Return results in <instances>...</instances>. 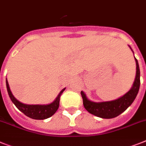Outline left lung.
Masks as SVG:
<instances>
[{"instance_id": "1", "label": "left lung", "mask_w": 146, "mask_h": 146, "mask_svg": "<svg viewBox=\"0 0 146 146\" xmlns=\"http://www.w3.org/2000/svg\"><path fill=\"white\" fill-rule=\"evenodd\" d=\"M135 61L136 65H137L135 80H134L131 89L122 97L110 102H94L88 100L84 92L81 91V95L83 100V105H84V108L86 109L88 112L98 117L104 119H111L121 114L131 105L137 95L139 89V84H140V79H139L140 72H139V64L136 58Z\"/></svg>"}]
</instances>
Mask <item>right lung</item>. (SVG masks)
Masks as SVG:
<instances>
[{"label":"right lung","instance_id":"right-lung-1","mask_svg":"<svg viewBox=\"0 0 146 146\" xmlns=\"http://www.w3.org/2000/svg\"><path fill=\"white\" fill-rule=\"evenodd\" d=\"M6 84H7V88L9 96L10 97L12 102L17 107V108L19 111H21L23 113H24L26 116H27L29 118L34 119H45L52 117V115L56 112V111L58 110V106H59L60 96L64 92V90H65V88H64L63 90L60 92L58 96L55 100V101L51 104H49V105H25V104H23L19 101H18L13 96V94H12V92L9 89L7 79L6 80Z\"/></svg>","mask_w":146,"mask_h":146}]
</instances>
